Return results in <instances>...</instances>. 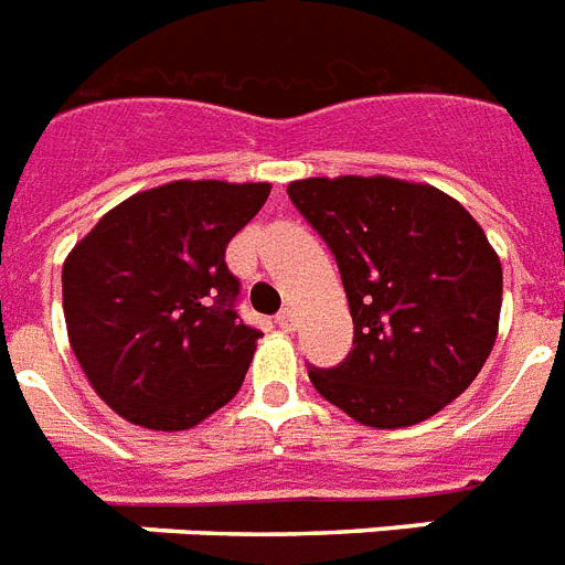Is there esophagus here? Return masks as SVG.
<instances>
[{
	"mask_svg": "<svg viewBox=\"0 0 565 565\" xmlns=\"http://www.w3.org/2000/svg\"><path fill=\"white\" fill-rule=\"evenodd\" d=\"M277 323H279V329H286V332H291V329H295V323H297L295 309H282V311H279Z\"/></svg>",
	"mask_w": 565,
	"mask_h": 565,
	"instance_id": "esophagus-1",
	"label": "esophagus"
}]
</instances>
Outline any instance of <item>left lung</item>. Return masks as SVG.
<instances>
[{"label": "left lung", "instance_id": "obj_1", "mask_svg": "<svg viewBox=\"0 0 565 565\" xmlns=\"http://www.w3.org/2000/svg\"><path fill=\"white\" fill-rule=\"evenodd\" d=\"M341 270L353 350L311 367L323 399L373 428L423 423L484 367L502 311V262L455 198L394 178L288 186Z\"/></svg>", "mask_w": 565, "mask_h": 565}]
</instances>
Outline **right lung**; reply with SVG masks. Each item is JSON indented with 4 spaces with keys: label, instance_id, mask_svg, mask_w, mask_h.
I'll return each mask as SVG.
<instances>
[{
    "label": "right lung",
    "instance_id": "add662e5",
    "mask_svg": "<svg viewBox=\"0 0 565 565\" xmlns=\"http://www.w3.org/2000/svg\"><path fill=\"white\" fill-rule=\"evenodd\" d=\"M268 195V183L174 180L113 206L72 247V353L119 417L183 431L236 396L262 332L238 318L224 254Z\"/></svg>",
    "mask_w": 565,
    "mask_h": 565
}]
</instances>
